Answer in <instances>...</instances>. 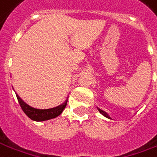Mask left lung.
<instances>
[{
	"instance_id": "8db88e82",
	"label": "left lung",
	"mask_w": 157,
	"mask_h": 157,
	"mask_svg": "<svg viewBox=\"0 0 157 157\" xmlns=\"http://www.w3.org/2000/svg\"><path fill=\"white\" fill-rule=\"evenodd\" d=\"M99 111H100V113H101V115H103V116H106V117H108V116H107V115H106V114H105V113H104V112H103V111H101V109H99Z\"/></svg>"
}]
</instances>
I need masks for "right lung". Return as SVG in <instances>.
Returning <instances> with one entry per match:
<instances>
[{
	"mask_svg": "<svg viewBox=\"0 0 157 157\" xmlns=\"http://www.w3.org/2000/svg\"><path fill=\"white\" fill-rule=\"evenodd\" d=\"M17 99H18L21 109L23 110L25 114L29 116L30 119L36 121V122H42V121L49 120L52 118H56L59 115L62 114V112L67 105V101H66L65 103H63V104L60 105L57 108H55V109H47V110H38V109H33L28 104H26L18 95H17Z\"/></svg>",
	"mask_w": 157,
	"mask_h": 157,
	"instance_id": "1",
	"label": "right lung"
}]
</instances>
